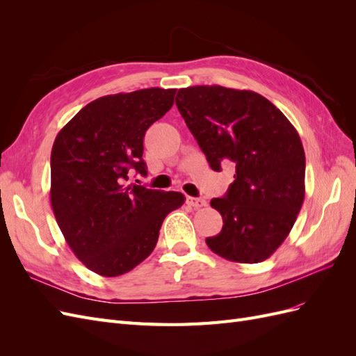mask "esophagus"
Masks as SVG:
<instances>
[{
    "mask_svg": "<svg viewBox=\"0 0 356 356\" xmlns=\"http://www.w3.org/2000/svg\"><path fill=\"white\" fill-rule=\"evenodd\" d=\"M187 203L193 208H202V207H207V200L202 199V197H187Z\"/></svg>",
    "mask_w": 356,
    "mask_h": 356,
    "instance_id": "esophagus-1",
    "label": "esophagus"
}]
</instances>
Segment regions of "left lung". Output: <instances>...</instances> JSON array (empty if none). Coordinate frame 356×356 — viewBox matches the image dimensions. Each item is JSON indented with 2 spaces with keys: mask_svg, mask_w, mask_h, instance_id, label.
Here are the masks:
<instances>
[{
  "mask_svg": "<svg viewBox=\"0 0 356 356\" xmlns=\"http://www.w3.org/2000/svg\"><path fill=\"white\" fill-rule=\"evenodd\" d=\"M175 104L208 163L236 166L224 197L211 200L221 232L211 251L234 263H261L286 239L305 200L306 157L282 111L252 90L222 86L179 89Z\"/></svg>",
  "mask_w": 356,
  "mask_h": 356,
  "instance_id": "1",
  "label": "left lung"
}]
</instances>
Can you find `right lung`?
<instances>
[{"mask_svg":"<svg viewBox=\"0 0 356 356\" xmlns=\"http://www.w3.org/2000/svg\"><path fill=\"white\" fill-rule=\"evenodd\" d=\"M177 89H141L92 101L60 129L51 148L50 202L75 257L101 276L131 272L156 248L178 191L126 186L147 174V129L174 105Z\"/></svg>","mask_w":356,"mask_h":356,"instance_id":"1","label":"right lung"}]
</instances>
